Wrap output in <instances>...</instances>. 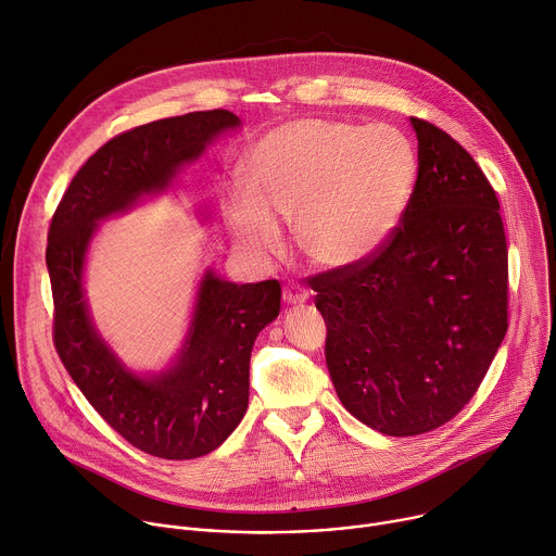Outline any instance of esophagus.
<instances>
[{
    "label": "esophagus",
    "mask_w": 556,
    "mask_h": 556,
    "mask_svg": "<svg viewBox=\"0 0 556 556\" xmlns=\"http://www.w3.org/2000/svg\"><path fill=\"white\" fill-rule=\"evenodd\" d=\"M283 301L290 306H299V304H306L308 301V292L301 290L299 286H286L283 288Z\"/></svg>",
    "instance_id": "1"
}]
</instances>
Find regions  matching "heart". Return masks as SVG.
Instances as JSON below:
<instances>
[{
  "label": "heart",
  "mask_w": 556,
  "mask_h": 556,
  "mask_svg": "<svg viewBox=\"0 0 556 556\" xmlns=\"http://www.w3.org/2000/svg\"><path fill=\"white\" fill-rule=\"evenodd\" d=\"M417 184L410 141L390 126L296 119L250 150L245 181L226 194L232 237L268 255L292 222L304 255L328 270L355 268L390 241Z\"/></svg>",
  "instance_id": "b5f03b06"
}]
</instances>
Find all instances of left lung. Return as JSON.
I'll list each match as a JSON object with an SVG mask.
<instances>
[{
	"label": "left lung",
	"instance_id": "obj_1",
	"mask_svg": "<svg viewBox=\"0 0 556 556\" xmlns=\"http://www.w3.org/2000/svg\"><path fill=\"white\" fill-rule=\"evenodd\" d=\"M419 173L377 255L311 277L326 364L343 408L388 437L459 415L508 330V245L498 199L468 150L410 117Z\"/></svg>",
	"mask_w": 556,
	"mask_h": 556
}]
</instances>
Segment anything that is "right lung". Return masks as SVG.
Instances as JSON below:
<instances>
[{
	"label": "right lung",
	"mask_w": 556,
	"mask_h": 556,
	"mask_svg": "<svg viewBox=\"0 0 556 556\" xmlns=\"http://www.w3.org/2000/svg\"><path fill=\"white\" fill-rule=\"evenodd\" d=\"M239 126L237 115L217 109L113 137L73 177L48 230L58 355L104 421L160 459L204 457L239 426L248 408L250 352L279 315L281 286L277 279L232 283L206 270L177 359L143 377L119 362L92 324L84 294L88 245L99 222L164 192L211 141Z\"/></svg>",
	"instance_id": "obj_1"
}]
</instances>
